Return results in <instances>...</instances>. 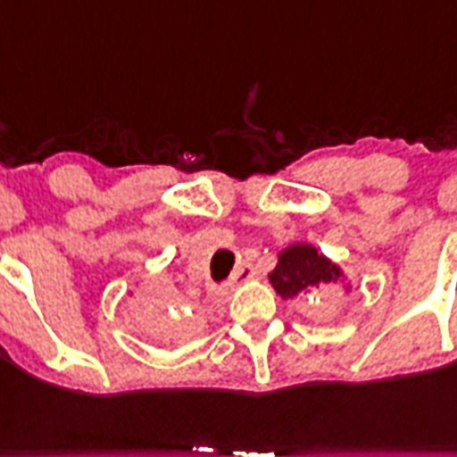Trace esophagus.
Instances as JSON below:
<instances>
[{
	"label": "esophagus",
	"instance_id": "34e87169",
	"mask_svg": "<svg viewBox=\"0 0 457 457\" xmlns=\"http://www.w3.org/2000/svg\"><path fill=\"white\" fill-rule=\"evenodd\" d=\"M253 276H255V270H253V264L244 262V264H239V267H237L235 274H232V278H229L228 286H237V283L251 281Z\"/></svg>",
	"mask_w": 457,
	"mask_h": 457
}]
</instances>
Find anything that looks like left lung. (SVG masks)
Instances as JSON below:
<instances>
[{"label":"left lung","mask_w":457,"mask_h":457,"mask_svg":"<svg viewBox=\"0 0 457 457\" xmlns=\"http://www.w3.org/2000/svg\"><path fill=\"white\" fill-rule=\"evenodd\" d=\"M270 283L283 300L306 297L325 286H341L351 293L353 286L335 260L318 251L312 244H290L276 253V267L270 274Z\"/></svg>","instance_id":"1"}]
</instances>
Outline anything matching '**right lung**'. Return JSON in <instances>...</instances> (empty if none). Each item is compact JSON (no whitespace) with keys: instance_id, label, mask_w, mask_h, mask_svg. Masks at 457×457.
<instances>
[{"instance_id":"obj_1","label":"right lung","mask_w":457,"mask_h":457,"mask_svg":"<svg viewBox=\"0 0 457 457\" xmlns=\"http://www.w3.org/2000/svg\"><path fill=\"white\" fill-rule=\"evenodd\" d=\"M137 286H139V281H137ZM134 295V290H128V297H132ZM174 325H179V320H174ZM171 337H181V329H171L170 332Z\"/></svg>"}]
</instances>
